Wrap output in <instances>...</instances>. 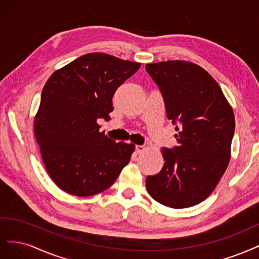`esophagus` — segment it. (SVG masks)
I'll list each match as a JSON object with an SVG mask.
<instances>
[{"instance_id": "esophagus-1", "label": "esophagus", "mask_w": 259, "mask_h": 259, "mask_svg": "<svg viewBox=\"0 0 259 259\" xmlns=\"http://www.w3.org/2000/svg\"><path fill=\"white\" fill-rule=\"evenodd\" d=\"M146 149V146H144V145H137L136 146V152L138 153V154H141V153H143L144 151Z\"/></svg>"}]
</instances>
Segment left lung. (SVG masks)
Wrapping results in <instances>:
<instances>
[{
    "mask_svg": "<svg viewBox=\"0 0 259 259\" xmlns=\"http://www.w3.org/2000/svg\"><path fill=\"white\" fill-rule=\"evenodd\" d=\"M145 69L163 96L168 118L179 122L178 146L162 148L161 171L146 178L157 202L184 208L202 202L218 185L230 160L235 114L220 85L201 66L169 60Z\"/></svg>",
    "mask_w": 259,
    "mask_h": 259,
    "instance_id": "8db88e82",
    "label": "left lung"
}]
</instances>
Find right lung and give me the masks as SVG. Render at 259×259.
<instances>
[{"instance_id": "add662e5", "label": "right lung", "mask_w": 259, "mask_h": 259, "mask_svg": "<svg viewBox=\"0 0 259 259\" xmlns=\"http://www.w3.org/2000/svg\"><path fill=\"white\" fill-rule=\"evenodd\" d=\"M141 63L103 53L81 56L55 71L41 91L34 135L46 171L55 184L86 197L112 186L128 164L135 144L100 132L110 119L112 98Z\"/></svg>"}]
</instances>
